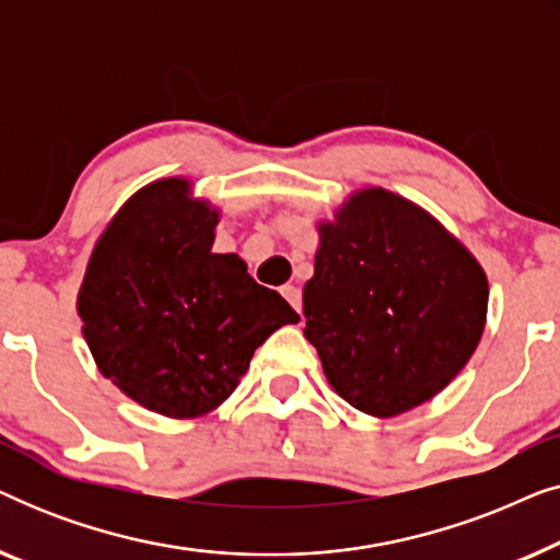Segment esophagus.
I'll list each match as a JSON object with an SVG mask.
<instances>
[{
    "label": "esophagus",
    "instance_id": "esophagus-1",
    "mask_svg": "<svg viewBox=\"0 0 560 560\" xmlns=\"http://www.w3.org/2000/svg\"><path fill=\"white\" fill-rule=\"evenodd\" d=\"M280 293H282V298H285V301L293 305V308L301 313V305H303V295H301V288H295V285H282L280 288Z\"/></svg>",
    "mask_w": 560,
    "mask_h": 560
}]
</instances>
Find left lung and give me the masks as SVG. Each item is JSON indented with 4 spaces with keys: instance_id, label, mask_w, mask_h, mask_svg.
<instances>
[{
    "instance_id": "left-lung-1",
    "label": "left lung",
    "mask_w": 560,
    "mask_h": 560,
    "mask_svg": "<svg viewBox=\"0 0 560 560\" xmlns=\"http://www.w3.org/2000/svg\"><path fill=\"white\" fill-rule=\"evenodd\" d=\"M318 240L303 334L328 385L374 418L439 395L485 334L489 282L477 257L385 188L351 194L318 221Z\"/></svg>"
}]
</instances>
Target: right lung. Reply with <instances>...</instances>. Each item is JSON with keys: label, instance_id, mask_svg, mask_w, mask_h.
Instances as JSON below:
<instances>
[{"label": "right lung", "instance_id": "right-lung-1", "mask_svg": "<svg viewBox=\"0 0 560 560\" xmlns=\"http://www.w3.org/2000/svg\"><path fill=\"white\" fill-rule=\"evenodd\" d=\"M217 224L188 178L150 183L98 236L75 301L98 372L165 418L217 410L259 343L301 320L240 255L211 252Z\"/></svg>", "mask_w": 560, "mask_h": 560}]
</instances>
